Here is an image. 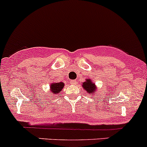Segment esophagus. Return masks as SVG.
<instances>
[{"label": "esophagus", "mask_w": 147, "mask_h": 147, "mask_svg": "<svg viewBox=\"0 0 147 147\" xmlns=\"http://www.w3.org/2000/svg\"><path fill=\"white\" fill-rule=\"evenodd\" d=\"M76 84V80H72V81H71V84L75 85Z\"/></svg>", "instance_id": "34e87169"}]
</instances>
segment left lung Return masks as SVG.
Here are the masks:
<instances>
[{
    "mask_svg": "<svg viewBox=\"0 0 147 147\" xmlns=\"http://www.w3.org/2000/svg\"><path fill=\"white\" fill-rule=\"evenodd\" d=\"M82 87L84 89V90H86L90 95L94 96L95 93H97V87L96 84L90 78L86 79V81L82 84Z\"/></svg>",
    "mask_w": 147,
    "mask_h": 147,
    "instance_id": "obj_1",
    "label": "left lung"
}]
</instances>
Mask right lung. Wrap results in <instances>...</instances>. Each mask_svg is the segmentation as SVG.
Listing matches in <instances>:
<instances>
[{"mask_svg":"<svg viewBox=\"0 0 147 147\" xmlns=\"http://www.w3.org/2000/svg\"><path fill=\"white\" fill-rule=\"evenodd\" d=\"M63 86H64V84L63 82H52L49 86L50 93H52L53 95L59 94L63 89Z\"/></svg>","mask_w":147,"mask_h":147,"instance_id":"add662e5","label":"right lung"}]
</instances>
